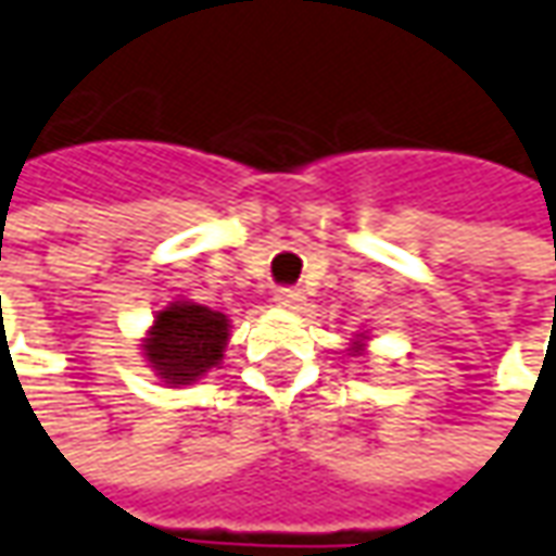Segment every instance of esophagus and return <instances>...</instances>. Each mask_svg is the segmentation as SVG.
<instances>
[{
  "mask_svg": "<svg viewBox=\"0 0 556 556\" xmlns=\"http://www.w3.org/2000/svg\"><path fill=\"white\" fill-rule=\"evenodd\" d=\"M301 301H304V294L298 292V289H277V292H274V304H277V307L294 309L301 307Z\"/></svg>",
  "mask_w": 556,
  "mask_h": 556,
  "instance_id": "esophagus-1",
  "label": "esophagus"
}]
</instances>
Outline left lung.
Listing matches in <instances>:
<instances>
[{
	"label": "left lung",
	"mask_w": 556,
	"mask_h": 556,
	"mask_svg": "<svg viewBox=\"0 0 556 556\" xmlns=\"http://www.w3.org/2000/svg\"><path fill=\"white\" fill-rule=\"evenodd\" d=\"M353 353H365V343H356V346H353Z\"/></svg>",
	"instance_id": "left-lung-1"
}]
</instances>
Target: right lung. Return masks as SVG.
I'll return each mask as SVG.
<instances>
[{
    "instance_id": "obj_1",
    "label": "right lung",
    "mask_w": 556,
    "mask_h": 556,
    "mask_svg": "<svg viewBox=\"0 0 556 556\" xmlns=\"http://www.w3.org/2000/svg\"><path fill=\"white\" fill-rule=\"evenodd\" d=\"M228 316L194 301H173L157 309L154 326L142 338L149 365L164 383H194L218 368L228 346Z\"/></svg>"
}]
</instances>
